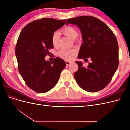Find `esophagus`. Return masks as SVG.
<instances>
[{
    "label": "esophagus",
    "instance_id": "1",
    "mask_svg": "<svg viewBox=\"0 0 130 130\" xmlns=\"http://www.w3.org/2000/svg\"><path fill=\"white\" fill-rule=\"evenodd\" d=\"M66 65H67V66H68V65H69L70 63H71L72 62L68 61H67L66 62Z\"/></svg>",
    "mask_w": 130,
    "mask_h": 130
}]
</instances>
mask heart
Returning <instances> with one entry per match:
<instances>
[{"instance_id": "1", "label": "heart", "mask_w": 130, "mask_h": 130, "mask_svg": "<svg viewBox=\"0 0 130 130\" xmlns=\"http://www.w3.org/2000/svg\"><path fill=\"white\" fill-rule=\"evenodd\" d=\"M62 32L66 36L74 40L78 35L77 30L74 27L67 26L62 30ZM60 40V34L58 32H55L52 37V42L54 47H57L58 45ZM77 54V50L75 49H62L58 53V56L61 58L66 60H72Z\"/></svg>"}]
</instances>
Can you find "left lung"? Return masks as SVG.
Instances as JSON below:
<instances>
[{"mask_svg":"<svg viewBox=\"0 0 130 130\" xmlns=\"http://www.w3.org/2000/svg\"><path fill=\"white\" fill-rule=\"evenodd\" d=\"M76 25L80 29L83 43L78 58L87 62L76 61L78 69L74 73L77 85L89 92L104 89L112 80L119 65V48L116 37L106 24L94 17L80 16L68 19L66 25Z\"/></svg>","mask_w":130,"mask_h":130,"instance_id":"8db88e82","label":"left lung"}]
</instances>
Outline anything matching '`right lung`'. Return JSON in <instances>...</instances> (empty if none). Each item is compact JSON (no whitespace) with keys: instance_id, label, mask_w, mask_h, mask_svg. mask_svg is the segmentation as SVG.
Returning a JSON list of instances; mask_svg holds the SVG:
<instances>
[{"instance_id":"1","label":"right lung","mask_w":130,"mask_h":130,"mask_svg":"<svg viewBox=\"0 0 130 130\" xmlns=\"http://www.w3.org/2000/svg\"><path fill=\"white\" fill-rule=\"evenodd\" d=\"M67 20L42 18L27 24L22 29L15 46L18 71L28 87L39 93L52 89L58 82L66 66L62 58L50 62L45 60L53 48L52 37Z\"/></svg>"}]
</instances>
